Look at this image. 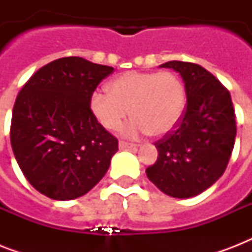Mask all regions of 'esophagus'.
Listing matches in <instances>:
<instances>
[{"instance_id":"34e87169","label":"esophagus","mask_w":252,"mask_h":252,"mask_svg":"<svg viewBox=\"0 0 252 252\" xmlns=\"http://www.w3.org/2000/svg\"><path fill=\"white\" fill-rule=\"evenodd\" d=\"M119 148H120V149H136L137 145L129 144V142H126V141H119Z\"/></svg>"}]
</instances>
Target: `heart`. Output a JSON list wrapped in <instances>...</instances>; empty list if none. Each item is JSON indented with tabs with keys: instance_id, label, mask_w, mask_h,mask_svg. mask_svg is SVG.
Returning a JSON list of instances; mask_svg holds the SVG:
<instances>
[{
	"instance_id": "b5f03b06",
	"label": "heart",
	"mask_w": 252,
	"mask_h": 252,
	"mask_svg": "<svg viewBox=\"0 0 252 252\" xmlns=\"http://www.w3.org/2000/svg\"><path fill=\"white\" fill-rule=\"evenodd\" d=\"M186 104L183 81L172 72H126L90 98L91 114L108 130L118 129L130 110L133 119L122 129L128 137L167 136L182 122Z\"/></svg>"
}]
</instances>
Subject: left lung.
I'll return each instance as SVG.
<instances>
[{
    "label": "left lung",
    "instance_id": "left-lung-1",
    "mask_svg": "<svg viewBox=\"0 0 252 252\" xmlns=\"http://www.w3.org/2000/svg\"><path fill=\"white\" fill-rule=\"evenodd\" d=\"M159 66L179 73L187 107L178 128L156 142L157 162L146 175L166 195L188 199L222 176L237 134L234 108L230 93L203 66L183 61Z\"/></svg>",
    "mask_w": 252,
    "mask_h": 252
}]
</instances>
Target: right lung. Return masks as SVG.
I'll return each instance as SVG.
<instances>
[{
    "label": "right lung",
    "instance_id": "add662e5",
    "mask_svg": "<svg viewBox=\"0 0 252 252\" xmlns=\"http://www.w3.org/2000/svg\"><path fill=\"white\" fill-rule=\"evenodd\" d=\"M112 66L63 57L40 68L17 96L10 141L23 175L53 200L84 196L99 183L118 140L94 118L90 98Z\"/></svg>",
    "mask_w": 252,
    "mask_h": 252
}]
</instances>
